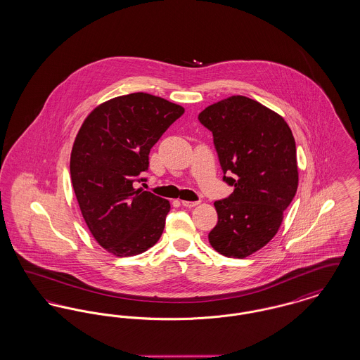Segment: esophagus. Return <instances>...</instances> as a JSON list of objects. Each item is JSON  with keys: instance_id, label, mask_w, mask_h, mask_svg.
<instances>
[{"instance_id": "esophagus-1", "label": "esophagus", "mask_w": 360, "mask_h": 360, "mask_svg": "<svg viewBox=\"0 0 360 360\" xmlns=\"http://www.w3.org/2000/svg\"><path fill=\"white\" fill-rule=\"evenodd\" d=\"M181 202H182V205L186 206V207H193V206L200 204L198 201H181Z\"/></svg>"}]
</instances>
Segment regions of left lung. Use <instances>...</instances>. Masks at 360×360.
Instances as JSON below:
<instances>
[{
    "label": "left lung",
    "mask_w": 360,
    "mask_h": 360,
    "mask_svg": "<svg viewBox=\"0 0 360 360\" xmlns=\"http://www.w3.org/2000/svg\"><path fill=\"white\" fill-rule=\"evenodd\" d=\"M198 120L213 143L233 193L216 201L210 245L224 257H250L274 238L298 188L297 150L282 116L244 96L205 108ZM228 173V176L224 174Z\"/></svg>",
    "instance_id": "left-lung-1"
}]
</instances>
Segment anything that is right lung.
Returning a JSON list of instances; mask_svg holds the SVG:
<instances>
[{"mask_svg": "<svg viewBox=\"0 0 360 360\" xmlns=\"http://www.w3.org/2000/svg\"><path fill=\"white\" fill-rule=\"evenodd\" d=\"M181 105L132 93L98 105L75 137L70 172L86 225L96 241L116 257L151 248L163 233L170 202L134 184L146 181L148 155Z\"/></svg>", "mask_w": 360, "mask_h": 360, "instance_id": "add662e5", "label": "right lung"}]
</instances>
